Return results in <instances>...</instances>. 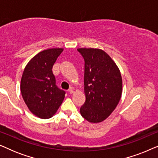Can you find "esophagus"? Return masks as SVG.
I'll return each instance as SVG.
<instances>
[{
    "label": "esophagus",
    "instance_id": "obj_1",
    "mask_svg": "<svg viewBox=\"0 0 158 158\" xmlns=\"http://www.w3.org/2000/svg\"><path fill=\"white\" fill-rule=\"evenodd\" d=\"M68 91H69V93H70V94H73V93H74V90H73V88H70V89H69Z\"/></svg>",
    "mask_w": 158,
    "mask_h": 158
}]
</instances>
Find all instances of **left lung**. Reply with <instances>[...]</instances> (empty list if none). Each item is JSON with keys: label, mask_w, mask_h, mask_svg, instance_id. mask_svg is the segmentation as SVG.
I'll return each instance as SVG.
<instances>
[{"label": "left lung", "mask_w": 158, "mask_h": 158, "mask_svg": "<svg viewBox=\"0 0 158 158\" xmlns=\"http://www.w3.org/2000/svg\"><path fill=\"white\" fill-rule=\"evenodd\" d=\"M85 61V101L80 109L88 122L99 123L110 116L119 102L122 78L111 57L100 49L79 48Z\"/></svg>", "instance_id": "left-lung-1"}]
</instances>
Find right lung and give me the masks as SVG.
<instances>
[{
	"label": "right lung",
	"instance_id": "add662e5",
	"mask_svg": "<svg viewBox=\"0 0 158 158\" xmlns=\"http://www.w3.org/2000/svg\"><path fill=\"white\" fill-rule=\"evenodd\" d=\"M62 48L39 52L28 62L21 81V92L30 111L40 118H49L57 112L65 91L56 85L52 67Z\"/></svg>",
	"mask_w": 158,
	"mask_h": 158
}]
</instances>
